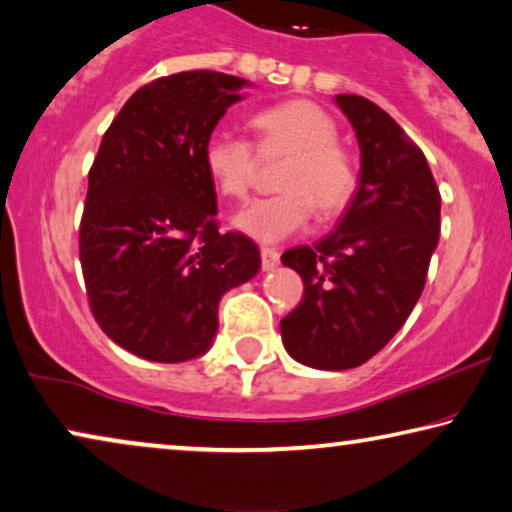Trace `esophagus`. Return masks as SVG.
<instances>
[{
    "instance_id": "esophagus-1",
    "label": "esophagus",
    "mask_w": 512,
    "mask_h": 512,
    "mask_svg": "<svg viewBox=\"0 0 512 512\" xmlns=\"http://www.w3.org/2000/svg\"><path fill=\"white\" fill-rule=\"evenodd\" d=\"M278 262H280V253L276 248H262V269L264 271L276 269Z\"/></svg>"
}]
</instances>
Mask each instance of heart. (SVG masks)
I'll return each mask as SVG.
<instances>
[{
  "instance_id": "1",
  "label": "heart",
  "mask_w": 512,
  "mask_h": 512,
  "mask_svg": "<svg viewBox=\"0 0 512 512\" xmlns=\"http://www.w3.org/2000/svg\"><path fill=\"white\" fill-rule=\"evenodd\" d=\"M257 150L292 153L276 178L283 192L257 199L234 218L236 229L257 241L276 243L299 232L311 220L341 213L355 192L357 176L350 155L338 146V127L331 115L306 99H292L255 113ZM204 167L215 190L227 199H246L253 190L259 160L253 143L218 129L204 146Z\"/></svg>"
}]
</instances>
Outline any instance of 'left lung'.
<instances>
[{
  "instance_id": "obj_1",
  "label": "left lung",
  "mask_w": 512,
  "mask_h": 512,
  "mask_svg": "<svg viewBox=\"0 0 512 512\" xmlns=\"http://www.w3.org/2000/svg\"><path fill=\"white\" fill-rule=\"evenodd\" d=\"M336 104L362 150L359 187L334 232L280 257L304 280V299L280 320L283 345L322 371L355 369L392 341L441 234V192L422 150L369 99L338 95Z\"/></svg>"
}]
</instances>
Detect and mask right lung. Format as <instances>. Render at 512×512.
Here are the masks:
<instances>
[{
  "label": "right lung",
  "mask_w": 512,
  "mask_h": 512,
  "mask_svg": "<svg viewBox=\"0 0 512 512\" xmlns=\"http://www.w3.org/2000/svg\"><path fill=\"white\" fill-rule=\"evenodd\" d=\"M243 78L181 71L127 99L88 174L78 229L85 292L104 334L176 364L211 348L222 294L259 271V248L220 232L204 146Z\"/></svg>",
  "instance_id": "add662e5"
}]
</instances>
